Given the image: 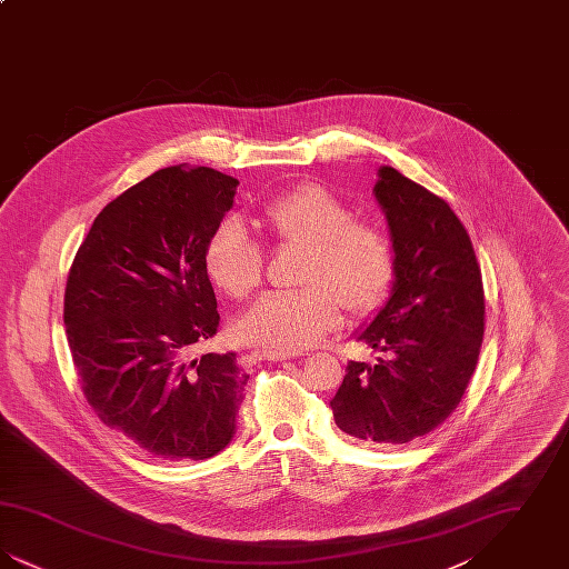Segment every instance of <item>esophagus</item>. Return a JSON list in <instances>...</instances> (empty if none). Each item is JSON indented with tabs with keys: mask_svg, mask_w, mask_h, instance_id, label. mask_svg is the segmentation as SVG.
Masks as SVG:
<instances>
[{
	"mask_svg": "<svg viewBox=\"0 0 569 569\" xmlns=\"http://www.w3.org/2000/svg\"><path fill=\"white\" fill-rule=\"evenodd\" d=\"M256 356H258L260 360H272V362H281V360H290V358H295L297 353L279 352V350H258Z\"/></svg>",
	"mask_w": 569,
	"mask_h": 569,
	"instance_id": "1",
	"label": "esophagus"
}]
</instances>
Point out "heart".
Wrapping results in <instances>:
<instances>
[{
    "label": "heart",
    "instance_id": "b5f03b06",
    "mask_svg": "<svg viewBox=\"0 0 569 569\" xmlns=\"http://www.w3.org/2000/svg\"><path fill=\"white\" fill-rule=\"evenodd\" d=\"M274 243L305 247L297 292L256 300L237 322L244 341L279 352L316 346L343 325V302L371 309L395 274L390 239L371 223L353 221L352 209L320 186H302L269 202L260 217ZM264 271L258 243L234 219L223 221L207 247V272L223 292L251 295Z\"/></svg>",
    "mask_w": 569,
    "mask_h": 569
}]
</instances>
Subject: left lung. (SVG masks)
Here are the masks:
<instances>
[{
    "mask_svg": "<svg viewBox=\"0 0 569 569\" xmlns=\"http://www.w3.org/2000/svg\"><path fill=\"white\" fill-rule=\"evenodd\" d=\"M373 193L395 274L353 339L381 356L350 360L330 407L343 433L392 448L431 433L459 406L485 337V288L471 239L446 200L392 166H379Z\"/></svg>",
    "mask_w": 569,
    "mask_h": 569,
    "instance_id": "left-lung-1",
    "label": "left lung"
}]
</instances>
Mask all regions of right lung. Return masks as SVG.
<instances>
[{"instance_id":"obj_1","label":"right lung","mask_w":569,"mask_h":569,"mask_svg":"<svg viewBox=\"0 0 569 569\" xmlns=\"http://www.w3.org/2000/svg\"><path fill=\"white\" fill-rule=\"evenodd\" d=\"M239 181L170 166L93 219L63 298L82 392L114 433L160 460H204L237 433L249 376L237 356H191L216 337L207 247Z\"/></svg>"}]
</instances>
